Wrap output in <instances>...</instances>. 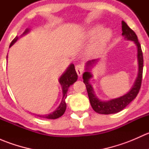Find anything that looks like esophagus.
<instances>
[{
	"label": "esophagus",
	"instance_id": "1",
	"mask_svg": "<svg viewBox=\"0 0 149 149\" xmlns=\"http://www.w3.org/2000/svg\"><path fill=\"white\" fill-rule=\"evenodd\" d=\"M76 73H77L78 76L80 77V76H81L82 73H83L84 72V67L82 65H80V64H79V65H76Z\"/></svg>",
	"mask_w": 149,
	"mask_h": 149
}]
</instances>
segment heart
Instances as JSON below:
<instances>
[{"instance_id":"obj_1","label":"heart","mask_w":149,"mask_h":149,"mask_svg":"<svg viewBox=\"0 0 149 149\" xmlns=\"http://www.w3.org/2000/svg\"><path fill=\"white\" fill-rule=\"evenodd\" d=\"M98 34V41L94 46L95 49H101L108 42V41L110 40L111 37H112V31L109 29L107 28L102 29V26H98L92 28L88 31V35L91 37H96Z\"/></svg>"}]
</instances>
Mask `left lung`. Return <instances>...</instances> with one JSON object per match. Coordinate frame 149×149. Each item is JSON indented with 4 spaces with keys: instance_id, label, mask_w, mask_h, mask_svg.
<instances>
[{
    "instance_id": "1",
    "label": "left lung",
    "mask_w": 149,
    "mask_h": 149,
    "mask_svg": "<svg viewBox=\"0 0 149 149\" xmlns=\"http://www.w3.org/2000/svg\"><path fill=\"white\" fill-rule=\"evenodd\" d=\"M122 31H123L122 35L124 36L125 39H126L127 40L133 41L137 46L138 60H139V74H138V77L134 84H133V87L127 94L120 97H118V98L109 100V101H102L96 97L92 86L89 84V79L92 77V74L89 71L90 68L92 67L94 64L97 63L98 60H92V61H88L86 63V71L84 72L83 74L84 83L85 84L86 87L90 104H91L93 109L99 114L109 115V114H115L120 112L137 97L141 86L143 67V52L142 49H141V44L138 40V37L136 33L123 21L122 22Z\"/></svg>"
}]
</instances>
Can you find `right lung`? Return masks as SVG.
<instances>
[{
	"instance_id": "add662e5",
	"label": "right lung",
	"mask_w": 149,
	"mask_h": 149,
	"mask_svg": "<svg viewBox=\"0 0 149 149\" xmlns=\"http://www.w3.org/2000/svg\"><path fill=\"white\" fill-rule=\"evenodd\" d=\"M29 31V29H26V31L23 33V34H26ZM22 34V35H23ZM19 37L16 36L13 41L10 43V47H11L17 41ZM78 79V75L76 73V70H75V67L73 64H70L69 67L68 68L67 70H65V73H63L62 76H61L59 79V82L61 84V86L63 88V99L61 103L60 104L59 107L56 109V110L54 111L52 113L49 114V115H37V116L42 118H47V119H57V118H60L62 116L65 112L66 109V103H65V98L67 97V92L68 90L69 86L72 85L74 82H76Z\"/></svg>"
}]
</instances>
